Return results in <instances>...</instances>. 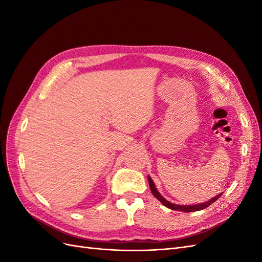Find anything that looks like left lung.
<instances>
[{"label": "left lung", "instance_id": "1", "mask_svg": "<svg viewBox=\"0 0 262 262\" xmlns=\"http://www.w3.org/2000/svg\"><path fill=\"white\" fill-rule=\"evenodd\" d=\"M147 180H148V184H149V189H150V191H152L153 195L156 198V199H157L158 201H161V203H162L163 205H165L166 208H168V209H170V210L182 211V212H195V211H200V210H203V209H205V208L210 207V205H211L212 203L215 202V201L219 199V198H220L222 194H223V192H221V193H219L217 195L213 196L212 199H210L209 201L203 202V203L191 204V205H184V204L181 205V204L171 203V202H169L168 200H166L165 198H164L160 192H158V190H157V188L155 187V184L153 182L152 178H150L149 176H147Z\"/></svg>", "mask_w": 262, "mask_h": 262}]
</instances>
